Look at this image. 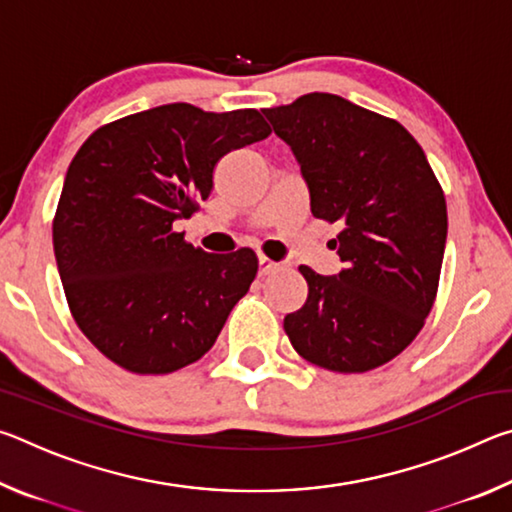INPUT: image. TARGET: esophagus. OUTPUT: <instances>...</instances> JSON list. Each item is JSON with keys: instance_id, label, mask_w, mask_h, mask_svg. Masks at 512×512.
Listing matches in <instances>:
<instances>
[{"instance_id": "obj_1", "label": "esophagus", "mask_w": 512, "mask_h": 512, "mask_svg": "<svg viewBox=\"0 0 512 512\" xmlns=\"http://www.w3.org/2000/svg\"><path fill=\"white\" fill-rule=\"evenodd\" d=\"M257 264H259V275H268V273H273L275 268H280V264L277 262H273V259H268V257H264V255H259V259H257Z\"/></svg>"}]
</instances>
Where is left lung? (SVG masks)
I'll list each match as a JSON object with an SVG mask.
<instances>
[{"label":"left lung","instance_id":"8db88e82","mask_svg":"<svg viewBox=\"0 0 512 512\" xmlns=\"http://www.w3.org/2000/svg\"><path fill=\"white\" fill-rule=\"evenodd\" d=\"M291 146L311 214L341 223L332 239L345 268L300 266L307 302L284 318L302 359L334 372H368L418 336L436 300L447 205L422 146L395 119L327 92L264 108Z\"/></svg>","mask_w":512,"mask_h":512}]
</instances>
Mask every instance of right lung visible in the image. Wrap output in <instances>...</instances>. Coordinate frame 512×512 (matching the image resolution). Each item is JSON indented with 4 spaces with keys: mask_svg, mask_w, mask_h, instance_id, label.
I'll return each instance as SVG.
<instances>
[{
    "mask_svg": "<svg viewBox=\"0 0 512 512\" xmlns=\"http://www.w3.org/2000/svg\"><path fill=\"white\" fill-rule=\"evenodd\" d=\"M271 135L257 110L167 103L94 131L69 164L54 216L67 305L101 354L137 375L203 357L246 296L257 255H210L173 230L212 192L225 153Z\"/></svg>",
    "mask_w": 512,
    "mask_h": 512,
    "instance_id": "obj_1",
    "label": "right lung"
}]
</instances>
